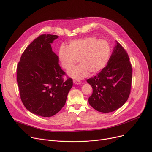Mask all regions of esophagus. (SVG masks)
I'll return each mask as SVG.
<instances>
[{
    "mask_svg": "<svg viewBox=\"0 0 152 152\" xmlns=\"http://www.w3.org/2000/svg\"><path fill=\"white\" fill-rule=\"evenodd\" d=\"M73 83H74L75 84L78 85V84H81V82L78 81V80H73Z\"/></svg>",
    "mask_w": 152,
    "mask_h": 152,
    "instance_id": "1",
    "label": "esophagus"
}]
</instances>
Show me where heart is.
Returning a JSON list of instances; mask_svg holds the SVG:
<instances>
[{
	"label": "heart",
	"instance_id": "obj_1",
	"mask_svg": "<svg viewBox=\"0 0 152 152\" xmlns=\"http://www.w3.org/2000/svg\"><path fill=\"white\" fill-rule=\"evenodd\" d=\"M111 53V47L105 40H99L94 37H86L71 41L68 47L61 45L58 52V57L61 66L69 69L77 59L79 65L69 69V77L81 79L91 73L95 75L106 66Z\"/></svg>",
	"mask_w": 152,
	"mask_h": 152
}]
</instances>
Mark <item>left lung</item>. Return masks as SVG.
Instances as JSON below:
<instances>
[{
	"label": "left lung",
	"mask_w": 152,
	"mask_h": 152,
	"mask_svg": "<svg viewBox=\"0 0 152 152\" xmlns=\"http://www.w3.org/2000/svg\"><path fill=\"white\" fill-rule=\"evenodd\" d=\"M132 69L127 52L115 41V45L106 67L87 80L93 92L90 105L102 113L121 108L128 99L131 89Z\"/></svg>",
	"instance_id": "obj_1"
}]
</instances>
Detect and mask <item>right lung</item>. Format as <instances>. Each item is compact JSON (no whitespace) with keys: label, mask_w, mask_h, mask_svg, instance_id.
Masks as SVG:
<instances>
[{"label":"right lung","mask_w":152,"mask_h":152,"mask_svg":"<svg viewBox=\"0 0 152 152\" xmlns=\"http://www.w3.org/2000/svg\"><path fill=\"white\" fill-rule=\"evenodd\" d=\"M58 36L42 34L23 53L17 66V83L21 101L32 113L50 117L65 105L73 80L65 74L51 47Z\"/></svg>","instance_id":"1"}]
</instances>
